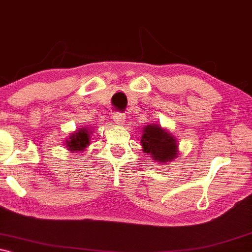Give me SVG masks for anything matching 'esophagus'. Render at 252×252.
Listing matches in <instances>:
<instances>
[{
	"mask_svg": "<svg viewBox=\"0 0 252 252\" xmlns=\"http://www.w3.org/2000/svg\"><path fill=\"white\" fill-rule=\"evenodd\" d=\"M112 118H113V122H115L117 125H124V124H125L126 116L123 115V113L116 112V113H113Z\"/></svg>",
	"mask_w": 252,
	"mask_h": 252,
	"instance_id": "1",
	"label": "esophagus"
}]
</instances>
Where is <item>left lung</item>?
Segmentation results:
<instances>
[{"label": "left lung", "mask_w": 252, "mask_h": 252, "mask_svg": "<svg viewBox=\"0 0 252 252\" xmlns=\"http://www.w3.org/2000/svg\"><path fill=\"white\" fill-rule=\"evenodd\" d=\"M142 151L149 155L158 164L170 163L178 157V140L168 129H165L159 124H149L142 129L141 135Z\"/></svg>", "instance_id": "8db88e82"}]
</instances>
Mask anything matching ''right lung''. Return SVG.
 Returning <instances> with one entry per match:
<instances>
[{
  "instance_id": "right-lung-1",
  "label": "right lung",
  "mask_w": 252,
  "mask_h": 252,
  "mask_svg": "<svg viewBox=\"0 0 252 252\" xmlns=\"http://www.w3.org/2000/svg\"><path fill=\"white\" fill-rule=\"evenodd\" d=\"M93 135L92 127H81L77 128L73 133L70 134L67 140H65L64 146L71 153H84L91 144V137Z\"/></svg>"
}]
</instances>
